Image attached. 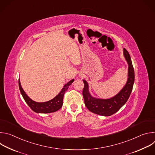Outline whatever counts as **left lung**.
Wrapping results in <instances>:
<instances>
[{
	"label": "left lung",
	"instance_id": "1",
	"mask_svg": "<svg viewBox=\"0 0 155 155\" xmlns=\"http://www.w3.org/2000/svg\"><path fill=\"white\" fill-rule=\"evenodd\" d=\"M123 54L128 64V78L123 89L113 97L102 99L93 97L90 93L87 83L83 80L84 83L83 96L84 104L90 112L102 116H110L118 112L128 100L134 83V71L130 55L125 48L123 49Z\"/></svg>",
	"mask_w": 155,
	"mask_h": 155
}]
</instances>
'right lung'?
<instances>
[{
	"mask_svg": "<svg viewBox=\"0 0 155 155\" xmlns=\"http://www.w3.org/2000/svg\"><path fill=\"white\" fill-rule=\"evenodd\" d=\"M74 81V80L73 79L69 81L68 83H66L64 86L61 92L55 97H54L53 99L49 101L44 102H37L34 101L31 98H29L23 90V87H21L19 79L18 83L19 90L22 96H23L27 104L29 106V107L33 110V111L37 114H48L56 112L62 107L64 93L67 91L69 86L72 84Z\"/></svg>",
	"mask_w": 155,
	"mask_h": 155,
	"instance_id": "obj_1",
	"label": "right lung"
}]
</instances>
